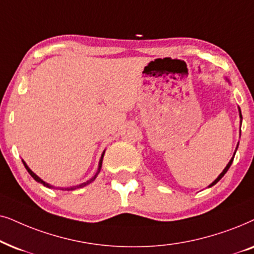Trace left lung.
I'll return each instance as SVG.
<instances>
[{"label": "left lung", "instance_id": "1", "mask_svg": "<svg viewBox=\"0 0 254 254\" xmlns=\"http://www.w3.org/2000/svg\"><path fill=\"white\" fill-rule=\"evenodd\" d=\"M238 110H239V117H241V125H242V120H243V116H242V111H241V109H239V108H238ZM237 147H238V145H237ZM237 147H236V151H237ZM235 154H236V152H235V153H233V157L231 158V160H230V161H229V164H228V165H226V167L224 168V170H223V172H222V173L218 175V178H217V179H216V180H215L214 182H212V184H211V185H209V187H212V186H214V185H216V184H217V182H218L219 180H221V179H222L223 177H224V174L226 173V172H228V170H229V168H230V166H231V164H232V161H233V158H235Z\"/></svg>", "mask_w": 254, "mask_h": 254}]
</instances>
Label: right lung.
I'll use <instances>...</instances> for the list:
<instances>
[{
  "label": "right lung",
  "mask_w": 254,
  "mask_h": 254,
  "mask_svg": "<svg viewBox=\"0 0 254 254\" xmlns=\"http://www.w3.org/2000/svg\"><path fill=\"white\" fill-rule=\"evenodd\" d=\"M103 155H104V151H103V153H102V155H101V159H100V162H99V170H97V172H96V174L94 175V177L92 178V179H89V180L88 181H86V182H83V184H81V185H77V186H73V187H67V188H60L62 189V190H74V189H79V188H82V187H84V186H87V185H89L90 182H93L94 180H95L96 179V177L97 175H99V173H100V171H101V167H102V160H103ZM23 161V164H24V166H25V168H26V171L29 172V174L31 175V177L35 179V180L37 181V182H39V184H42V185H44L45 186V187H47V188H54L53 186H51L50 184H47V182H45V181H43L42 179H40L39 177H37V175L33 173V172L30 170V168L28 167V165L25 164V161L24 160H22Z\"/></svg>",
  "instance_id": "obj_1"
}]
</instances>
